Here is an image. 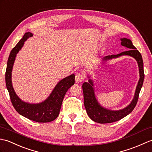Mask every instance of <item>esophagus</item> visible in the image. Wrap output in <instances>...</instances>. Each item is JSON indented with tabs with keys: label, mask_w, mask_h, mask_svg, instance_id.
I'll list each match as a JSON object with an SVG mask.
<instances>
[{
	"label": "esophagus",
	"mask_w": 152,
	"mask_h": 152,
	"mask_svg": "<svg viewBox=\"0 0 152 152\" xmlns=\"http://www.w3.org/2000/svg\"><path fill=\"white\" fill-rule=\"evenodd\" d=\"M84 80V75L82 73H77L75 75V81L77 83H81Z\"/></svg>",
	"instance_id": "1"
}]
</instances>
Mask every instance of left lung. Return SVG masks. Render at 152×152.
Masks as SVG:
<instances>
[{"mask_svg": "<svg viewBox=\"0 0 152 152\" xmlns=\"http://www.w3.org/2000/svg\"><path fill=\"white\" fill-rule=\"evenodd\" d=\"M121 42H122L121 45L128 49H130V50L122 52L120 54H118V55H112L104 56L103 57V60L104 61H106L108 60L118 58L119 56L123 55H128L133 57L137 60L139 68L140 79L136 88L134 98L129 105L123 109L119 110H109L101 106L98 102H97L95 96V93H94L93 80L92 79H89L88 83H84L83 85L84 104H85L88 115L95 122L99 124H108L113 123L122 119L123 118L132 112L134 108L135 107L138 102V99H139V93L141 88L142 86L144 79L142 55H141L139 50L136 49L135 47L133 45L132 42L130 39L127 38H122Z\"/></svg>", "mask_w": 152, "mask_h": 152, "instance_id": "obj_1", "label": "left lung"}]
</instances>
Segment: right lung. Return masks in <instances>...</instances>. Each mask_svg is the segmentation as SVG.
Segmentation results:
<instances>
[{"mask_svg": "<svg viewBox=\"0 0 152 152\" xmlns=\"http://www.w3.org/2000/svg\"><path fill=\"white\" fill-rule=\"evenodd\" d=\"M32 36L31 32H26L23 38L10 52L5 74L6 85L12 103L17 112L34 122L46 123L52 122L58 117L65 94L67 90L75 83V75L72 74L60 80L44 102L37 104L23 102L13 90L12 83V72L16 55L23 48L26 40Z\"/></svg>", "mask_w": 152, "mask_h": 152, "instance_id": "obj_1", "label": "right lung"}]
</instances>
